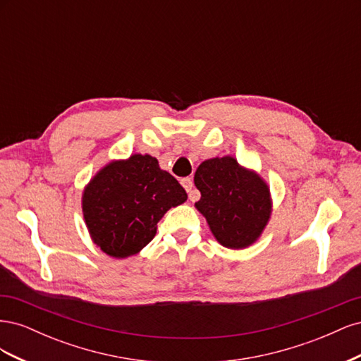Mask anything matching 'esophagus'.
Masks as SVG:
<instances>
[{"label":"esophagus","instance_id":"esophagus-1","mask_svg":"<svg viewBox=\"0 0 361 361\" xmlns=\"http://www.w3.org/2000/svg\"><path fill=\"white\" fill-rule=\"evenodd\" d=\"M180 183H182V187L187 190V192H190L188 195H190V200L191 202H195L197 200V195L195 194H192V179L191 178H183V179H180Z\"/></svg>","mask_w":361,"mask_h":361}]
</instances>
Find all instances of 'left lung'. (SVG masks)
Listing matches in <instances>:
<instances>
[{
  "instance_id": "8db88e82",
  "label": "left lung",
  "mask_w": 361,
  "mask_h": 361,
  "mask_svg": "<svg viewBox=\"0 0 361 361\" xmlns=\"http://www.w3.org/2000/svg\"><path fill=\"white\" fill-rule=\"evenodd\" d=\"M202 197L195 203L215 239L227 248L257 241L271 216V194L257 173L232 157L203 161L194 174Z\"/></svg>"
}]
</instances>
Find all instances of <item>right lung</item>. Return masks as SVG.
Returning a JSON list of instances; mask_svg holds the SVG:
<instances>
[{"label":"right lung","instance_id":"1","mask_svg":"<svg viewBox=\"0 0 361 361\" xmlns=\"http://www.w3.org/2000/svg\"><path fill=\"white\" fill-rule=\"evenodd\" d=\"M187 197L157 158L135 154L94 174L82 194V214L93 243L108 256L123 259L143 250L164 214Z\"/></svg>","mask_w":361,"mask_h":361}]
</instances>
